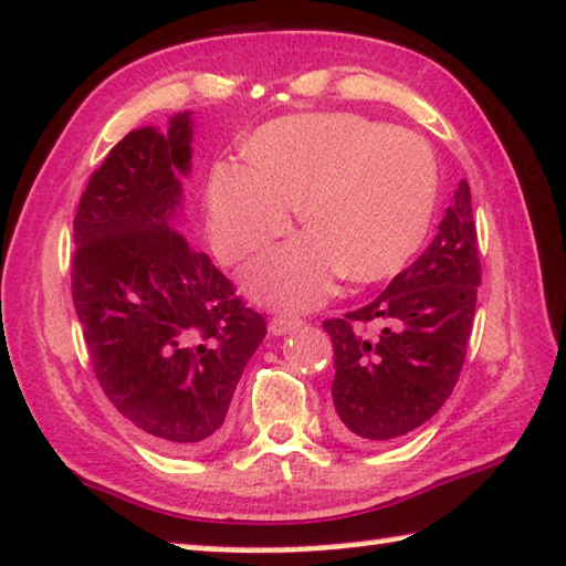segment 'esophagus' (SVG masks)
Segmentation results:
<instances>
[{"instance_id": "obj_1", "label": "esophagus", "mask_w": 566, "mask_h": 566, "mask_svg": "<svg viewBox=\"0 0 566 566\" xmlns=\"http://www.w3.org/2000/svg\"><path fill=\"white\" fill-rule=\"evenodd\" d=\"M300 325H302L300 317H284V315H280V317H274L272 323H269V331H272V335H286V333L297 331Z\"/></svg>"}]
</instances>
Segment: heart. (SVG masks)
Wrapping results in <instances>:
<instances>
[{
    "instance_id": "obj_1",
    "label": "heart",
    "mask_w": 566,
    "mask_h": 566,
    "mask_svg": "<svg viewBox=\"0 0 566 566\" xmlns=\"http://www.w3.org/2000/svg\"><path fill=\"white\" fill-rule=\"evenodd\" d=\"M249 163H221L208 180V229L218 256L243 261L290 231L307 233L254 261L243 284L274 307L305 310L337 274L378 282L403 269L429 231L437 163L419 134L358 114H300L249 139Z\"/></svg>"
}]
</instances>
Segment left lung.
<instances>
[{"label": "left lung", "instance_id": "left-lung-1", "mask_svg": "<svg viewBox=\"0 0 566 566\" xmlns=\"http://www.w3.org/2000/svg\"><path fill=\"white\" fill-rule=\"evenodd\" d=\"M480 272L462 180L424 254L366 307L323 323L335 350L333 429L340 440L389 442L440 411L465 364Z\"/></svg>", "mask_w": 566, "mask_h": 566}]
</instances>
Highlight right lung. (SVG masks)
<instances>
[{
  "label": "right lung",
  "instance_id": "right-lung-1",
  "mask_svg": "<svg viewBox=\"0 0 566 566\" xmlns=\"http://www.w3.org/2000/svg\"><path fill=\"white\" fill-rule=\"evenodd\" d=\"M190 114L108 151L73 221V305L101 389L163 450L223 440L235 384L266 335L231 280L177 229Z\"/></svg>",
  "mask_w": 566,
  "mask_h": 566
}]
</instances>
